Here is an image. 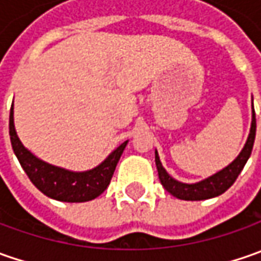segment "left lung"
I'll use <instances>...</instances> for the list:
<instances>
[{"mask_svg": "<svg viewBox=\"0 0 261 261\" xmlns=\"http://www.w3.org/2000/svg\"><path fill=\"white\" fill-rule=\"evenodd\" d=\"M254 138H256V115H254V109H253L250 135L247 138L246 145L241 149L240 155L237 156L229 166L222 168L216 174L211 175V177H207L199 183H193V185H187V183H181V181L174 180L167 173L166 168L163 167L158 152L155 151V164L160 181L170 195H173L177 199H181V200H205V199H211V197L222 195L224 192H226L231 186L234 185L238 174L241 173V170L246 166L247 160L250 158L251 151H253Z\"/></svg>", "mask_w": 261, "mask_h": 261, "instance_id": "left-lung-1", "label": "left lung"}]
</instances>
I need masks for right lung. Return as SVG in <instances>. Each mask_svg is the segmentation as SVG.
Listing matches in <instances>:
<instances>
[{"label":"right lung","instance_id":"right-lung-1","mask_svg":"<svg viewBox=\"0 0 261 261\" xmlns=\"http://www.w3.org/2000/svg\"><path fill=\"white\" fill-rule=\"evenodd\" d=\"M10 139L15 156L20 161L25 174L29 175L30 181L47 197L71 203L93 200L105 192L107 186L110 185L120 155L127 145V141H125L100 166L88 171L75 173L61 167L50 166L33 155L18 139L14 127L13 106L10 112Z\"/></svg>","mask_w":261,"mask_h":261}]
</instances>
